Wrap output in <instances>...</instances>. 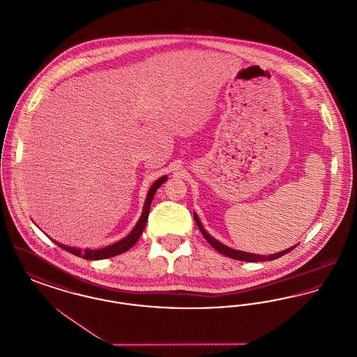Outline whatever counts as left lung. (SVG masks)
<instances>
[{
    "instance_id": "8db88e82",
    "label": "left lung",
    "mask_w": 357,
    "mask_h": 357,
    "mask_svg": "<svg viewBox=\"0 0 357 357\" xmlns=\"http://www.w3.org/2000/svg\"><path fill=\"white\" fill-rule=\"evenodd\" d=\"M194 220H195V223H197V226L199 227V230H201V233H202V236L206 238V241L217 250V252H220L221 255H226V257H230V258H233V259H239V261H246V262H261V261H273V259H275V258H280V257H282V255H287L289 253L290 250H293L296 246H291V248H289L287 250H284V252H280V253H275V255H255V253H246V252H241V250H236V249H231V248H229V246H226V245H223L221 243L218 239H215V238L211 237L206 230L204 229V226H202V223L199 221V218H198V215L194 213Z\"/></svg>"
}]
</instances>
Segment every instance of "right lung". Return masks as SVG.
<instances>
[{
	"label": "right lung",
	"instance_id": "right-lung-1",
	"mask_svg": "<svg viewBox=\"0 0 357 357\" xmlns=\"http://www.w3.org/2000/svg\"><path fill=\"white\" fill-rule=\"evenodd\" d=\"M166 181H167V176H162V178H159L156 182H153V186L150 187V190H149V192H147V197H146V201H144L142 215H140L139 221L136 223L135 227L132 229V231H131L127 237L120 239L118 242H115V243H112V245H109V246L102 248V249H96V250H92V249H84V250H82V249H79V248H70V246H67V245L59 243V242H56V241H53V239H52V241H53L56 245H59L61 249L67 250V252L72 253V255L82 257V258H84V259H105V258L115 257V255H121V253L130 250V249L135 245L136 242H137V239L140 238L143 230H144V227H146V223H147V220H149V214H150V206H151V202H153V195H155L156 190L162 186Z\"/></svg>",
	"mask_w": 357,
	"mask_h": 357
}]
</instances>
